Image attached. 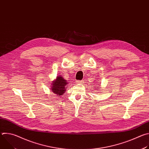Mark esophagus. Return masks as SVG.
Instances as JSON below:
<instances>
[{
	"label": "esophagus",
	"mask_w": 149,
	"mask_h": 149,
	"mask_svg": "<svg viewBox=\"0 0 149 149\" xmlns=\"http://www.w3.org/2000/svg\"><path fill=\"white\" fill-rule=\"evenodd\" d=\"M76 82H77V84H81V83L82 82V81H81V80H77V81H76Z\"/></svg>",
	"instance_id": "obj_1"
}]
</instances>
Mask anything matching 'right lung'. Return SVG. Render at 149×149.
Returning a JSON list of instances; mask_svg holds the SVG:
<instances>
[{"instance_id":"obj_1","label":"right lung","mask_w":149,"mask_h":149,"mask_svg":"<svg viewBox=\"0 0 149 149\" xmlns=\"http://www.w3.org/2000/svg\"><path fill=\"white\" fill-rule=\"evenodd\" d=\"M52 84L53 86L51 87V90L54 93L56 94V95H61L66 91V86L67 84H68V82L61 76L57 77L56 80L54 81Z\"/></svg>"}]
</instances>
